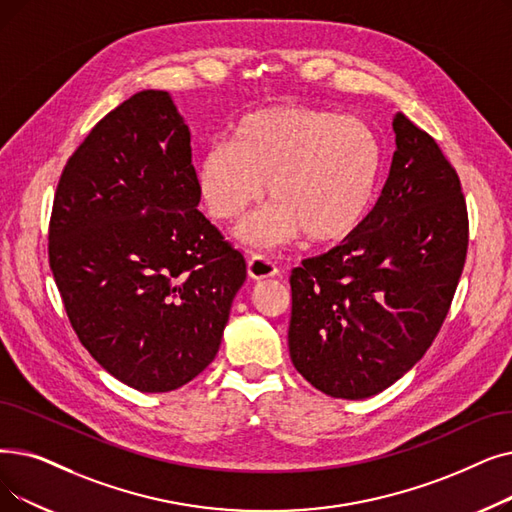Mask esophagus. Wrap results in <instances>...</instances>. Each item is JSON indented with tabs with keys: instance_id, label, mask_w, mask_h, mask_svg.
<instances>
[{
	"instance_id": "esophagus-1",
	"label": "esophagus",
	"mask_w": 512,
	"mask_h": 512,
	"mask_svg": "<svg viewBox=\"0 0 512 512\" xmlns=\"http://www.w3.org/2000/svg\"><path fill=\"white\" fill-rule=\"evenodd\" d=\"M278 274V265L270 255H261L255 253L249 259V276L253 280H263V278H272Z\"/></svg>"
}]
</instances>
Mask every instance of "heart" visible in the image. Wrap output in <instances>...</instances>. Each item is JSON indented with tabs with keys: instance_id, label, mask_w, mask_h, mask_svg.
I'll return each mask as SVG.
<instances>
[{
	"instance_id": "1",
	"label": "heart",
	"mask_w": 512,
	"mask_h": 512,
	"mask_svg": "<svg viewBox=\"0 0 512 512\" xmlns=\"http://www.w3.org/2000/svg\"><path fill=\"white\" fill-rule=\"evenodd\" d=\"M383 148L358 117L307 106H270L244 115L232 142L207 146L196 184L207 211L232 221L263 196L274 198L247 219L240 236L253 244H280L307 234L335 242L362 224L379 186Z\"/></svg>"
}]
</instances>
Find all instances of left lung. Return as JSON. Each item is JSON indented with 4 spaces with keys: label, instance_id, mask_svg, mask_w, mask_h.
Returning a JSON list of instances; mask_svg holds the SVG:
<instances>
[{
    "label": "left lung",
    "instance_id": "1",
    "mask_svg": "<svg viewBox=\"0 0 512 512\" xmlns=\"http://www.w3.org/2000/svg\"><path fill=\"white\" fill-rule=\"evenodd\" d=\"M383 192L339 247L291 272V360L330 397L364 399L393 385L446 320L469 247L460 177L437 142L393 117Z\"/></svg>",
    "mask_w": 512,
    "mask_h": 512
}]
</instances>
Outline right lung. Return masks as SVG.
Wrapping results in <instances>:
<instances>
[{
	"label": "right lung",
	"mask_w": 512,
	"mask_h": 512,
	"mask_svg": "<svg viewBox=\"0 0 512 512\" xmlns=\"http://www.w3.org/2000/svg\"><path fill=\"white\" fill-rule=\"evenodd\" d=\"M198 201L190 129L157 90L100 119L56 186L48 257L66 316L106 372L144 393L213 362L247 278Z\"/></svg>",
	"instance_id": "add662e5"
}]
</instances>
